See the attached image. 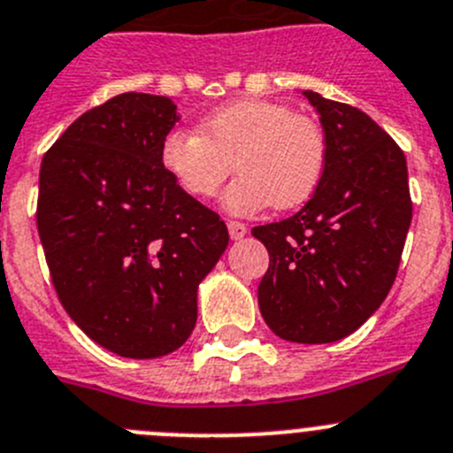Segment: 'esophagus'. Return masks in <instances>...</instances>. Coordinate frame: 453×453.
Returning a JSON list of instances; mask_svg holds the SVG:
<instances>
[{
	"instance_id": "obj_1",
	"label": "esophagus",
	"mask_w": 453,
	"mask_h": 453,
	"mask_svg": "<svg viewBox=\"0 0 453 453\" xmlns=\"http://www.w3.org/2000/svg\"><path fill=\"white\" fill-rule=\"evenodd\" d=\"M227 232H230V239L239 241L248 234V226L241 221H227Z\"/></svg>"
}]
</instances>
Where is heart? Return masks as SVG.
<instances>
[{"label":"heart","mask_w":453,"mask_h":453,"mask_svg":"<svg viewBox=\"0 0 453 453\" xmlns=\"http://www.w3.org/2000/svg\"><path fill=\"white\" fill-rule=\"evenodd\" d=\"M196 131H169L160 142V165L194 198L214 196L232 167L239 169L223 196L232 214L303 205L326 174L328 141L322 125L288 104L234 100L201 118Z\"/></svg>","instance_id":"1"}]
</instances>
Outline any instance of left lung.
<instances>
[{
    "label": "left lung",
    "mask_w": 453,
    "mask_h": 453,
    "mask_svg": "<svg viewBox=\"0 0 453 453\" xmlns=\"http://www.w3.org/2000/svg\"><path fill=\"white\" fill-rule=\"evenodd\" d=\"M303 96L326 134V174L297 214L252 230L270 255L259 311L281 340L328 344L388 295L413 207L407 158L387 131L350 104Z\"/></svg>",
    "instance_id": "left-lung-1"
}]
</instances>
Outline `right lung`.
<instances>
[{
    "instance_id": "right-lung-1",
    "label": "right lung",
    "mask_w": 453,
    "mask_h": 453,
    "mask_svg": "<svg viewBox=\"0 0 453 453\" xmlns=\"http://www.w3.org/2000/svg\"><path fill=\"white\" fill-rule=\"evenodd\" d=\"M179 118L165 96L120 93L82 113L42 158L37 232L55 293L120 357H163L188 342L198 284L230 241L219 214L160 165Z\"/></svg>"
}]
</instances>
